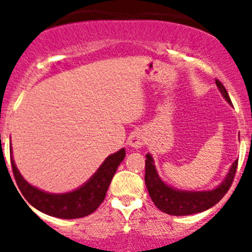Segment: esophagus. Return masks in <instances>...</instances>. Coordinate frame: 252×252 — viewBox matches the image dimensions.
Masks as SVG:
<instances>
[{"label":"esophagus","instance_id":"1","mask_svg":"<svg viewBox=\"0 0 252 252\" xmlns=\"http://www.w3.org/2000/svg\"><path fill=\"white\" fill-rule=\"evenodd\" d=\"M127 141L130 146H132L135 149H139L144 145L145 140H144V135H142L141 131H133V132H131L130 136H128Z\"/></svg>","mask_w":252,"mask_h":252}]
</instances>
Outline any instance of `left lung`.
<instances>
[{"instance_id":"1","label":"left lung","mask_w":252,"mask_h":252,"mask_svg":"<svg viewBox=\"0 0 252 252\" xmlns=\"http://www.w3.org/2000/svg\"><path fill=\"white\" fill-rule=\"evenodd\" d=\"M218 90L223 95L228 103L231 104L230 95L227 93L226 88L220 81L216 79ZM237 161L235 160L231 165L230 171L227 173L226 178L221 184L216 187L212 190H179L173 187L168 186L162 182L161 178L158 174L157 168L154 165V159L150 154H146L145 160V184L148 192L150 194L151 201L154 204L162 211L171 216H189L194 213L203 212L209 209L218 202L221 201L223 195L228 192L231 184L233 182V177L237 169Z\"/></svg>"}]
</instances>
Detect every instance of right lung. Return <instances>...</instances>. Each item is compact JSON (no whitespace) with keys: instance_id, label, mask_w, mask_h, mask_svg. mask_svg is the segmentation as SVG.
I'll list each match as a JSON object with an SVG mask.
<instances>
[{"instance_id":"1","label":"right lung","mask_w":252,"mask_h":252,"mask_svg":"<svg viewBox=\"0 0 252 252\" xmlns=\"http://www.w3.org/2000/svg\"><path fill=\"white\" fill-rule=\"evenodd\" d=\"M126 151L121 149L112 154L102 162L98 170L87 180L82 187L68 193H48L36 187L31 186L20 174L16 164L11 158L13 177L20 189V194L40 212L53 217L73 220L91 215L98 208L106 197L107 189L115 175L119 165L125 159ZM17 189V188H16ZM28 204V203H26Z\"/></svg>"}]
</instances>
